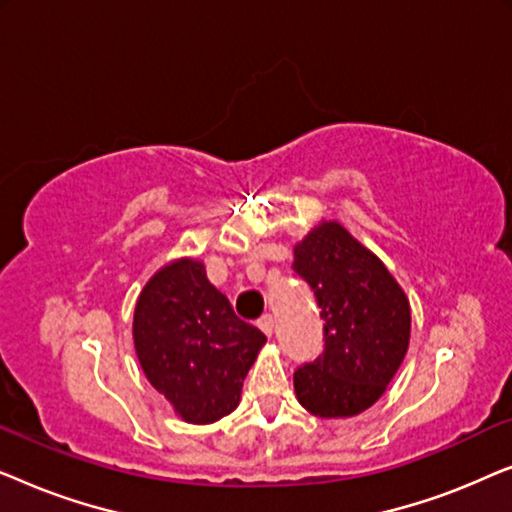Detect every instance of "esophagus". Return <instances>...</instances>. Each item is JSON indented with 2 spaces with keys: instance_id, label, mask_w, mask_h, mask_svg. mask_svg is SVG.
<instances>
[{
  "instance_id": "esophagus-1",
  "label": "esophagus",
  "mask_w": 512,
  "mask_h": 512,
  "mask_svg": "<svg viewBox=\"0 0 512 512\" xmlns=\"http://www.w3.org/2000/svg\"><path fill=\"white\" fill-rule=\"evenodd\" d=\"M258 328H261L265 335H272V331H275V317H272V314H263V317L258 319Z\"/></svg>"
}]
</instances>
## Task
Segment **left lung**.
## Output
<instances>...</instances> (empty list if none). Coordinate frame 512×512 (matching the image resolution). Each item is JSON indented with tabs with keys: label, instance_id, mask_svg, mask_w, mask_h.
I'll use <instances>...</instances> for the list:
<instances>
[{
	"label": "left lung",
	"instance_id": "left-lung-1",
	"mask_svg": "<svg viewBox=\"0 0 512 512\" xmlns=\"http://www.w3.org/2000/svg\"><path fill=\"white\" fill-rule=\"evenodd\" d=\"M293 270L324 319V354L293 375L314 417H354L377 403L410 345V300L373 251L338 221H321L296 247Z\"/></svg>",
	"mask_w": 512,
	"mask_h": 512
}]
</instances>
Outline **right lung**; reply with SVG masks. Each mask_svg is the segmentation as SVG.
I'll list each match as a JSON object with an SVG mask.
<instances>
[{
	"label": "right lung",
	"mask_w": 512,
	"mask_h": 512,
	"mask_svg": "<svg viewBox=\"0 0 512 512\" xmlns=\"http://www.w3.org/2000/svg\"><path fill=\"white\" fill-rule=\"evenodd\" d=\"M132 340L146 380L188 424L219 422L240 405L265 335L237 319L198 258H177L139 293Z\"/></svg>",
	"instance_id": "obj_1"
}]
</instances>
